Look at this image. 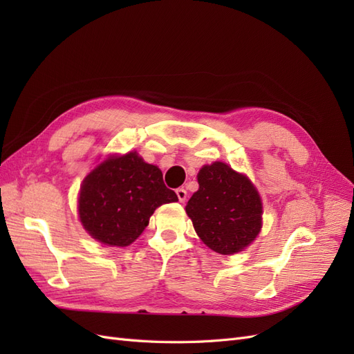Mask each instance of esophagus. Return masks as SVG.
<instances>
[{"instance_id": "1", "label": "esophagus", "mask_w": 354, "mask_h": 354, "mask_svg": "<svg viewBox=\"0 0 354 354\" xmlns=\"http://www.w3.org/2000/svg\"><path fill=\"white\" fill-rule=\"evenodd\" d=\"M176 195L181 203H185L187 199V190L183 187H178V189H176Z\"/></svg>"}]
</instances>
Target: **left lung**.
<instances>
[{
  "label": "left lung",
  "mask_w": 354,
  "mask_h": 354,
  "mask_svg": "<svg viewBox=\"0 0 354 354\" xmlns=\"http://www.w3.org/2000/svg\"><path fill=\"white\" fill-rule=\"evenodd\" d=\"M198 183L186 212L201 241L223 255L245 250L263 226L261 198L251 180L214 162L199 169Z\"/></svg>",
  "instance_id": "1"
}]
</instances>
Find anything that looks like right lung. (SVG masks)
Listing matches in <instances>:
<instances>
[{
	"label": "right lung",
	"instance_id": "add662e5",
	"mask_svg": "<svg viewBox=\"0 0 354 354\" xmlns=\"http://www.w3.org/2000/svg\"><path fill=\"white\" fill-rule=\"evenodd\" d=\"M156 165L137 152L109 156L84 178L78 212L91 238L109 246H128L149 224L162 203L176 202Z\"/></svg>",
	"mask_w": 354,
	"mask_h": 354
}]
</instances>
